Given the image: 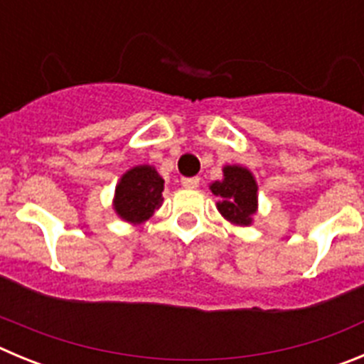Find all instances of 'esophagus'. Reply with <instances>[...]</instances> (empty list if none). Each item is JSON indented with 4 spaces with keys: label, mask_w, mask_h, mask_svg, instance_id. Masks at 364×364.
Here are the masks:
<instances>
[{
    "label": "esophagus",
    "mask_w": 364,
    "mask_h": 364,
    "mask_svg": "<svg viewBox=\"0 0 364 364\" xmlns=\"http://www.w3.org/2000/svg\"><path fill=\"white\" fill-rule=\"evenodd\" d=\"M180 182H182V186H184V188L195 189V188H198V184H200V178H198V176H184V178L180 180Z\"/></svg>",
    "instance_id": "1"
}]
</instances>
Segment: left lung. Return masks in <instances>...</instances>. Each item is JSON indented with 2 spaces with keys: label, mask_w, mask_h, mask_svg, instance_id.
<instances>
[{
  "label": "left lung",
  "mask_w": 364,
  "mask_h": 364,
  "mask_svg": "<svg viewBox=\"0 0 364 364\" xmlns=\"http://www.w3.org/2000/svg\"><path fill=\"white\" fill-rule=\"evenodd\" d=\"M224 178L210 186L211 193L220 200L217 208L224 218L237 226H250L257 213V182L250 169L240 166H226Z\"/></svg>",
  "instance_id": "1"
}]
</instances>
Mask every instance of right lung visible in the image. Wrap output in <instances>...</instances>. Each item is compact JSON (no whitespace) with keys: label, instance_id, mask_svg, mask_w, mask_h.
Wrapping results in <instances>:
<instances>
[{"label":"right lung","instance_id":"obj_1","mask_svg":"<svg viewBox=\"0 0 364 364\" xmlns=\"http://www.w3.org/2000/svg\"><path fill=\"white\" fill-rule=\"evenodd\" d=\"M164 180L153 166H136L124 173L114 191V211L131 224L146 222L162 205Z\"/></svg>","mask_w":364,"mask_h":364}]
</instances>
